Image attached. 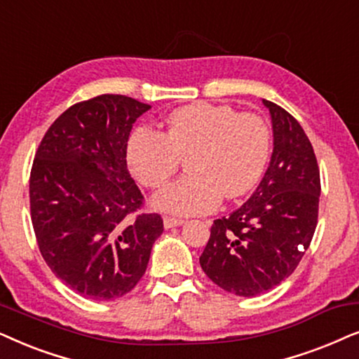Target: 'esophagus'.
I'll list each match as a JSON object with an SVG mask.
<instances>
[{"label":"esophagus","instance_id":"34e87169","mask_svg":"<svg viewBox=\"0 0 359 359\" xmlns=\"http://www.w3.org/2000/svg\"><path fill=\"white\" fill-rule=\"evenodd\" d=\"M184 223V219L180 218H174V217H164V226L165 228H174V226H180Z\"/></svg>","mask_w":359,"mask_h":359}]
</instances>
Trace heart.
<instances>
[{
    "label": "heart",
    "mask_w": 359,
    "mask_h": 359,
    "mask_svg": "<svg viewBox=\"0 0 359 359\" xmlns=\"http://www.w3.org/2000/svg\"><path fill=\"white\" fill-rule=\"evenodd\" d=\"M272 135L257 113L229 104L190 103L165 116V133L136 128L126 142V162L142 187L161 190L187 159L190 175L154 200L177 215L208 213L222 200L245 197L256 187L271 157Z\"/></svg>",
    "instance_id": "b5f03b06"
}]
</instances>
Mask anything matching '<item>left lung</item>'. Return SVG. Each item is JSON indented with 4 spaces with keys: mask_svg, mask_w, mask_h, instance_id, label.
<instances>
[{
    "mask_svg": "<svg viewBox=\"0 0 359 359\" xmlns=\"http://www.w3.org/2000/svg\"><path fill=\"white\" fill-rule=\"evenodd\" d=\"M269 108L274 152L259 187L229 217L215 219L200 266L218 287L255 297L299 266L318 219L320 169L312 142L292 114Z\"/></svg>",
    "mask_w": 359,
    "mask_h": 359,
    "instance_id": "1",
    "label": "left lung"
}]
</instances>
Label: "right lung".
Returning a JSON list of instances; mask_svg holds the SVG:
<instances>
[{"label":"right lung","instance_id":"right-lung-1","mask_svg":"<svg viewBox=\"0 0 359 359\" xmlns=\"http://www.w3.org/2000/svg\"><path fill=\"white\" fill-rule=\"evenodd\" d=\"M151 107L124 95L72 104L42 137L29 177L31 219L47 266L93 300L123 297L144 276L159 213L126 165L131 128Z\"/></svg>","mask_w":359,"mask_h":359}]
</instances>
